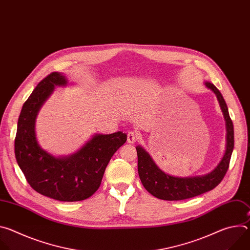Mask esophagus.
Masks as SVG:
<instances>
[{
    "label": "esophagus",
    "instance_id": "34e87169",
    "mask_svg": "<svg viewBox=\"0 0 250 250\" xmlns=\"http://www.w3.org/2000/svg\"><path fill=\"white\" fill-rule=\"evenodd\" d=\"M139 138V135L136 131L130 130L127 132V142L128 144H134V142Z\"/></svg>",
    "mask_w": 250,
    "mask_h": 250
}]
</instances>
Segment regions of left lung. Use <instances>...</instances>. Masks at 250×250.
<instances>
[{
	"instance_id": "obj_1",
	"label": "left lung",
	"mask_w": 250,
	"mask_h": 250,
	"mask_svg": "<svg viewBox=\"0 0 250 250\" xmlns=\"http://www.w3.org/2000/svg\"><path fill=\"white\" fill-rule=\"evenodd\" d=\"M205 85L216 94L227 124L226 153L215 170L204 176L174 177L166 174L154 163L148 152L141 146H136L138 175L144 187L154 197L166 201H180L193 198L216 188L224 179L229 169L234 146L233 125L229 117L226 101L218 88L206 82Z\"/></svg>"
}]
</instances>
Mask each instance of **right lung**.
<instances>
[{"label": "right lung", "mask_w": 250, "mask_h": 250, "mask_svg": "<svg viewBox=\"0 0 250 250\" xmlns=\"http://www.w3.org/2000/svg\"><path fill=\"white\" fill-rule=\"evenodd\" d=\"M66 78L52 72L43 78L24 102L18 121L15 154L30 187L38 193L62 202L90 198L100 187L106 165L126 141V134H96L76 153L55 157L39 146L34 124L44 101Z\"/></svg>", "instance_id": "right-lung-1"}]
</instances>
